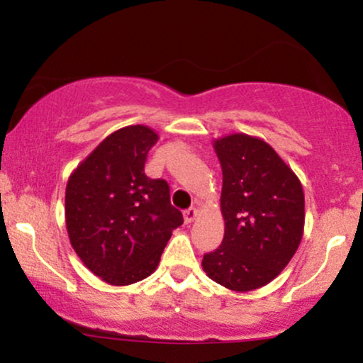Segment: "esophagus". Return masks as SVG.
Returning a JSON list of instances; mask_svg holds the SVG:
<instances>
[{
  "instance_id": "obj_1",
  "label": "esophagus",
  "mask_w": 363,
  "mask_h": 363,
  "mask_svg": "<svg viewBox=\"0 0 363 363\" xmlns=\"http://www.w3.org/2000/svg\"><path fill=\"white\" fill-rule=\"evenodd\" d=\"M196 216H198V208H187V210L184 211V222L186 223H191L193 222V220L196 218Z\"/></svg>"
}]
</instances>
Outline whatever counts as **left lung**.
Returning <instances> with one entry per match:
<instances>
[{"instance_id": "left-lung-1", "label": "left lung", "mask_w": 363, "mask_h": 363, "mask_svg": "<svg viewBox=\"0 0 363 363\" xmlns=\"http://www.w3.org/2000/svg\"><path fill=\"white\" fill-rule=\"evenodd\" d=\"M222 165V245L203 256V269L228 290L268 285L289 264L303 234L298 177L266 141L235 133L213 143Z\"/></svg>"}]
</instances>
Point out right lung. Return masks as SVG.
Returning <instances> with one entry per match:
<instances>
[{"mask_svg": "<svg viewBox=\"0 0 363 363\" xmlns=\"http://www.w3.org/2000/svg\"><path fill=\"white\" fill-rule=\"evenodd\" d=\"M158 135L148 126L114 131L73 170L66 184L69 242L95 277L131 285L157 269L182 213L164 179H150L145 162Z\"/></svg>", "mask_w": 363, "mask_h": 363, "instance_id": "obj_1", "label": "right lung"}]
</instances>
